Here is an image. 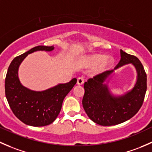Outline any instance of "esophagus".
<instances>
[{
    "mask_svg": "<svg viewBox=\"0 0 152 152\" xmlns=\"http://www.w3.org/2000/svg\"><path fill=\"white\" fill-rule=\"evenodd\" d=\"M85 82V79H84L83 77H80L77 78V84L78 85H83Z\"/></svg>",
    "mask_w": 152,
    "mask_h": 152,
    "instance_id": "34e87169",
    "label": "esophagus"
}]
</instances>
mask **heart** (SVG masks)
Instances as JSON below:
<instances>
[{
    "instance_id": "obj_1",
    "label": "heart",
    "mask_w": 152,
    "mask_h": 152,
    "mask_svg": "<svg viewBox=\"0 0 152 152\" xmlns=\"http://www.w3.org/2000/svg\"><path fill=\"white\" fill-rule=\"evenodd\" d=\"M105 56L103 55L96 54L91 56L88 58L89 64L92 66H98L99 72H104L109 68L113 64V60L111 58H106Z\"/></svg>"
}]
</instances>
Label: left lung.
I'll list each match as a JSON object with an SVG mask.
<instances>
[{
	"instance_id": "obj_1",
	"label": "left lung",
	"mask_w": 152,
	"mask_h": 152,
	"mask_svg": "<svg viewBox=\"0 0 152 152\" xmlns=\"http://www.w3.org/2000/svg\"><path fill=\"white\" fill-rule=\"evenodd\" d=\"M121 59L116 66L132 64L137 72V80L131 91L124 96H112L107 86L103 84L113 70H107L93 78H89L84 83L83 106L88 116L94 122L102 126H112L127 121L133 117L143 104L146 94V73L137 57L120 50Z\"/></svg>"
}]
</instances>
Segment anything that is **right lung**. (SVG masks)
<instances>
[{"instance_id": "add662e5", "label": "right lung", "mask_w": 152, "mask_h": 152, "mask_svg": "<svg viewBox=\"0 0 152 152\" xmlns=\"http://www.w3.org/2000/svg\"><path fill=\"white\" fill-rule=\"evenodd\" d=\"M53 46H37L17 56L9 65L5 79V94L10 108L22 122L33 126L50 124L61 110L65 96L77 83L76 78L70 82L59 84L43 91H34L20 83L18 68L23 59L37 50L51 51Z\"/></svg>"}]
</instances>
